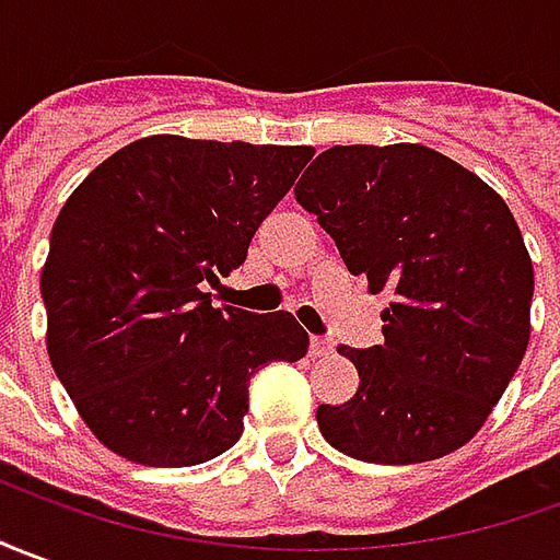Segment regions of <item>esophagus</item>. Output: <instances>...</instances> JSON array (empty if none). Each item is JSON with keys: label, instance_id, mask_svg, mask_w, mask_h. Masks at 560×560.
Here are the masks:
<instances>
[{"label": "esophagus", "instance_id": "34e87169", "mask_svg": "<svg viewBox=\"0 0 560 560\" xmlns=\"http://www.w3.org/2000/svg\"><path fill=\"white\" fill-rule=\"evenodd\" d=\"M331 341L329 338H323V335H314V338H311V357H314V360H319V357H329L331 353Z\"/></svg>", "mask_w": 560, "mask_h": 560}]
</instances>
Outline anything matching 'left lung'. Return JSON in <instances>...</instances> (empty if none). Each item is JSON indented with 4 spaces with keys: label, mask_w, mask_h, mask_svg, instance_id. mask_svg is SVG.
Masks as SVG:
<instances>
[{
    "label": "left lung",
    "mask_w": 560,
    "mask_h": 560,
    "mask_svg": "<svg viewBox=\"0 0 560 560\" xmlns=\"http://www.w3.org/2000/svg\"><path fill=\"white\" fill-rule=\"evenodd\" d=\"M295 198L347 271L393 299L384 345L338 347L360 387L345 405H319V433L347 457L384 466L466 445L530 338L534 265L503 198L418 142L331 145Z\"/></svg>",
    "instance_id": "8db88e82"
}]
</instances>
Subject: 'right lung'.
Returning a JSON list of instances; mask_svg holds the SVG:
<instances>
[{"label": "right lung", "instance_id": "1", "mask_svg": "<svg viewBox=\"0 0 560 560\" xmlns=\"http://www.w3.org/2000/svg\"><path fill=\"white\" fill-rule=\"evenodd\" d=\"M311 145L145 137L72 191L42 268L48 357L91 433L142 466L229 451L268 362H299L292 314L219 311L207 287L241 268Z\"/></svg>", "mask_w": 560, "mask_h": 560}]
</instances>
